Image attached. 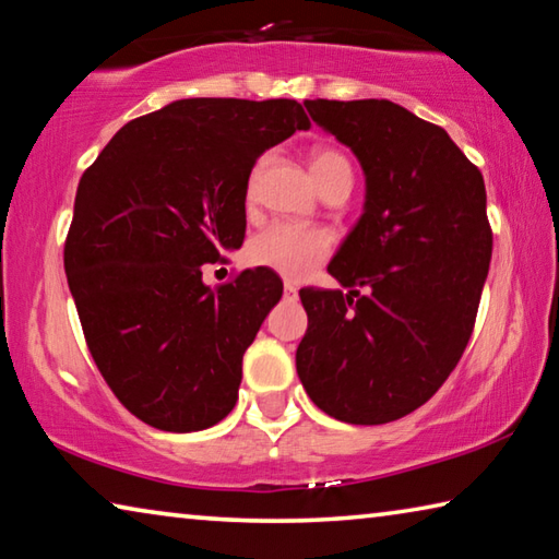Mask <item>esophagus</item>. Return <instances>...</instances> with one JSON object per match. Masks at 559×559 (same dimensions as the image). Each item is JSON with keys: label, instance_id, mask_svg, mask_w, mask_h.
<instances>
[{"label": "esophagus", "instance_id": "1", "mask_svg": "<svg viewBox=\"0 0 559 559\" xmlns=\"http://www.w3.org/2000/svg\"><path fill=\"white\" fill-rule=\"evenodd\" d=\"M283 293H286L288 298H296L298 296V288L293 286V283H286V286H283Z\"/></svg>", "mask_w": 559, "mask_h": 559}]
</instances>
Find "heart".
<instances>
[{
    "label": "heart",
    "instance_id": "heart-1",
    "mask_svg": "<svg viewBox=\"0 0 559 559\" xmlns=\"http://www.w3.org/2000/svg\"><path fill=\"white\" fill-rule=\"evenodd\" d=\"M310 173H313L323 194L337 185L353 187V165L335 147H316L310 153ZM257 182L259 169L251 175L249 187H246V200L249 202L257 194ZM330 249H333V241L323 229L278 222L253 236L246 257L253 266L269 269L288 281H300L310 276L330 257Z\"/></svg>",
    "mask_w": 559,
    "mask_h": 559
}]
</instances>
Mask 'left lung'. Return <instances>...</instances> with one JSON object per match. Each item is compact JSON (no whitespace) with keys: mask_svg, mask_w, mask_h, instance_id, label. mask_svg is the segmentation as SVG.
<instances>
[{"mask_svg":"<svg viewBox=\"0 0 559 559\" xmlns=\"http://www.w3.org/2000/svg\"><path fill=\"white\" fill-rule=\"evenodd\" d=\"M306 108L357 155L367 194L328 266L349 293L300 290L298 377L335 419L386 424L429 402L468 345L493 251L484 175L447 130L392 100Z\"/></svg>","mask_w":559,"mask_h":559,"instance_id":"left-lung-1","label":"left lung"}]
</instances>
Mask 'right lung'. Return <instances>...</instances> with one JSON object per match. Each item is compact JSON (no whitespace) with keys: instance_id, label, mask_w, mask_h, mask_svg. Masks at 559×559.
<instances>
[{"instance_id":"right-lung-1","label":"right lung","mask_w":559,"mask_h":559,"mask_svg":"<svg viewBox=\"0 0 559 559\" xmlns=\"http://www.w3.org/2000/svg\"><path fill=\"white\" fill-rule=\"evenodd\" d=\"M310 120L298 100L185 98L130 120L79 182L63 266L93 362L150 427L187 433L234 409L241 359L283 283L206 263L246 234L257 159Z\"/></svg>"}]
</instances>
